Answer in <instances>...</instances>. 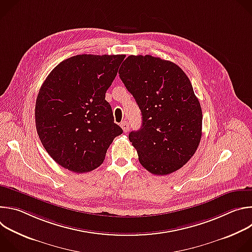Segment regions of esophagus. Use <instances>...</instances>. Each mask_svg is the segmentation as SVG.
Returning a JSON list of instances; mask_svg holds the SVG:
<instances>
[{
    "label": "esophagus",
    "mask_w": 252,
    "mask_h": 252,
    "mask_svg": "<svg viewBox=\"0 0 252 252\" xmlns=\"http://www.w3.org/2000/svg\"><path fill=\"white\" fill-rule=\"evenodd\" d=\"M121 126H122V128L124 129L125 132H127V131H128L129 125H128V123H127L126 121H123V122L121 123Z\"/></svg>",
    "instance_id": "obj_1"
}]
</instances>
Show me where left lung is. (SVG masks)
<instances>
[{"label":"left lung","mask_w":252,"mask_h":252,"mask_svg":"<svg viewBox=\"0 0 252 252\" xmlns=\"http://www.w3.org/2000/svg\"><path fill=\"white\" fill-rule=\"evenodd\" d=\"M120 78L141 112V127L128 138L140 164L156 175L182 168L196 152L202 112L191 83L172 62L150 55L129 56Z\"/></svg>","instance_id":"1"}]
</instances>
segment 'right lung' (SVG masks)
<instances>
[{
    "label": "right lung",
    "mask_w": 252,
    "mask_h": 252,
    "mask_svg": "<svg viewBox=\"0 0 252 252\" xmlns=\"http://www.w3.org/2000/svg\"><path fill=\"white\" fill-rule=\"evenodd\" d=\"M125 55H78L60 63L35 100V127L61 166L77 173L98 167L123 129L105 100Z\"/></svg>",
    "instance_id": "1"
}]
</instances>
